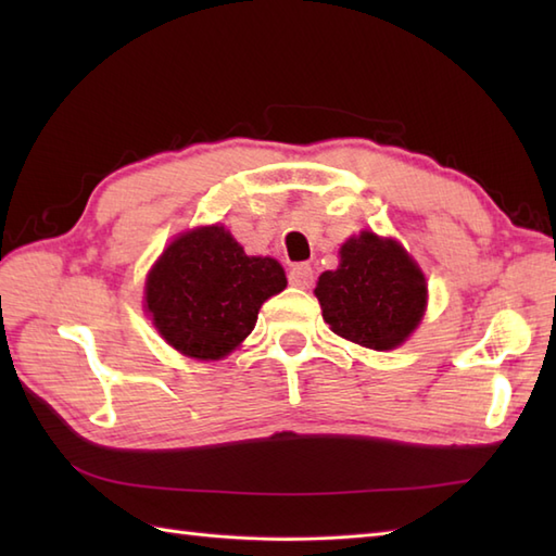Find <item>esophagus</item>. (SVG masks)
Here are the masks:
<instances>
[{
  "mask_svg": "<svg viewBox=\"0 0 556 556\" xmlns=\"http://www.w3.org/2000/svg\"><path fill=\"white\" fill-rule=\"evenodd\" d=\"M289 285L291 287H299V289H311V285H313V267L305 265V263L293 265L291 271H289Z\"/></svg>",
  "mask_w": 556,
  "mask_h": 556,
  "instance_id": "esophagus-1",
  "label": "esophagus"
}]
</instances>
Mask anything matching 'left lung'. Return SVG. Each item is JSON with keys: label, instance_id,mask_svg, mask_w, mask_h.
Masks as SVG:
<instances>
[{"label": "left lung", "instance_id": "obj_1", "mask_svg": "<svg viewBox=\"0 0 556 556\" xmlns=\"http://www.w3.org/2000/svg\"><path fill=\"white\" fill-rule=\"evenodd\" d=\"M339 253V269L323 271L315 289L325 323L353 344L399 346L425 313L422 271L396 241L372 231L353 236Z\"/></svg>", "mask_w": 556, "mask_h": 556}]
</instances>
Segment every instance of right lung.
<instances>
[{
    "label": "right lung",
    "mask_w": 556,
    "mask_h": 556,
    "mask_svg": "<svg viewBox=\"0 0 556 556\" xmlns=\"http://www.w3.org/2000/svg\"><path fill=\"white\" fill-rule=\"evenodd\" d=\"M287 287L271 257H248L224 227L179 236L152 267L146 305L160 334L200 361H217L253 332L257 311Z\"/></svg>",
    "instance_id": "add662e5"
}]
</instances>
